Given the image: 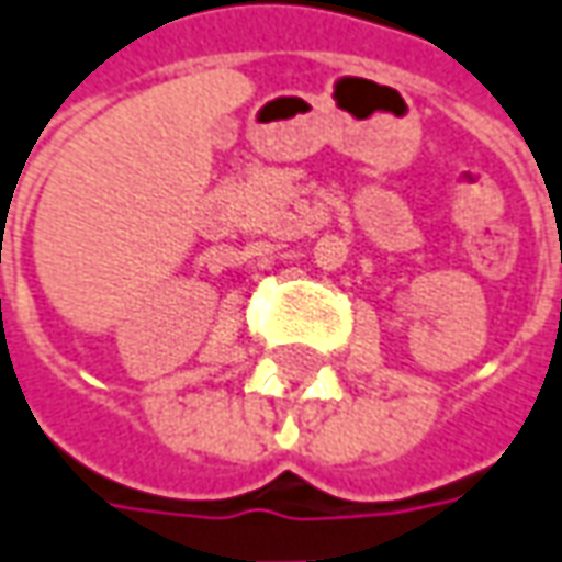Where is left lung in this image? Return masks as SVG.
Returning a JSON list of instances; mask_svg holds the SVG:
<instances>
[{"instance_id": "8db88e82", "label": "left lung", "mask_w": 562, "mask_h": 562, "mask_svg": "<svg viewBox=\"0 0 562 562\" xmlns=\"http://www.w3.org/2000/svg\"><path fill=\"white\" fill-rule=\"evenodd\" d=\"M560 306H562V303H560Z\"/></svg>"}]
</instances>
